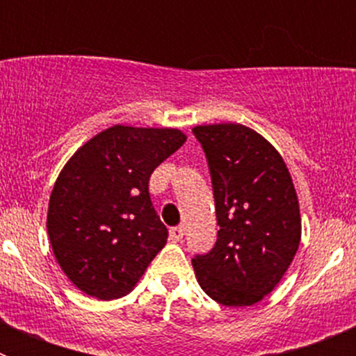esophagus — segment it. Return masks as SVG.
I'll list each match as a JSON object with an SVG mask.
<instances>
[{
  "instance_id": "1",
  "label": "esophagus",
  "mask_w": 356,
  "mask_h": 356,
  "mask_svg": "<svg viewBox=\"0 0 356 356\" xmlns=\"http://www.w3.org/2000/svg\"><path fill=\"white\" fill-rule=\"evenodd\" d=\"M169 238L172 242H180L184 238V228L181 226H175V228H169Z\"/></svg>"
}]
</instances>
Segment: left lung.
Here are the masks:
<instances>
[{
  "instance_id": "1",
  "label": "left lung",
  "mask_w": 356,
  "mask_h": 356,
  "mask_svg": "<svg viewBox=\"0 0 356 356\" xmlns=\"http://www.w3.org/2000/svg\"><path fill=\"white\" fill-rule=\"evenodd\" d=\"M209 162L219 232L193 259L201 289L226 307H250L284 278L301 241L298 194L284 159L237 122L194 127Z\"/></svg>"
}]
</instances>
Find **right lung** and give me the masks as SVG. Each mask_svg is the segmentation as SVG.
Segmentation results:
<instances>
[{
  "label": "right lung",
  "mask_w": 356,
  "mask_h": 356,
  "mask_svg": "<svg viewBox=\"0 0 356 356\" xmlns=\"http://www.w3.org/2000/svg\"><path fill=\"white\" fill-rule=\"evenodd\" d=\"M176 128L115 124L69 159L48 207L53 253L72 284L97 300L128 294L168 242L149 197V176L180 149Z\"/></svg>",
  "instance_id": "1"
}]
</instances>
